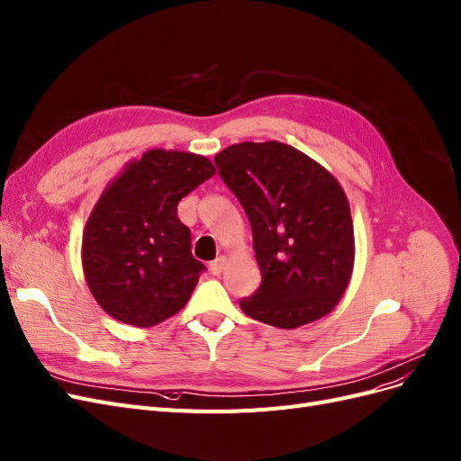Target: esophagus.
<instances>
[{
	"instance_id": "34e87169",
	"label": "esophagus",
	"mask_w": 461,
	"mask_h": 461,
	"mask_svg": "<svg viewBox=\"0 0 461 461\" xmlns=\"http://www.w3.org/2000/svg\"><path fill=\"white\" fill-rule=\"evenodd\" d=\"M226 262H228V258H226V257H218L216 260H212V262H211V266H209L211 274H212V276H220V274H221V270L226 268Z\"/></svg>"
}]
</instances>
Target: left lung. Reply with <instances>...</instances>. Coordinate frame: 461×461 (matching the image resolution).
Here are the masks:
<instances>
[{
  "mask_svg": "<svg viewBox=\"0 0 461 461\" xmlns=\"http://www.w3.org/2000/svg\"><path fill=\"white\" fill-rule=\"evenodd\" d=\"M214 162L249 216L262 274L241 310L281 330L330 314L354 266L343 187L316 160L279 141L235 143Z\"/></svg>",
  "mask_w": 461,
  "mask_h": 461,
  "instance_id": "8db88e82",
  "label": "left lung"
}]
</instances>
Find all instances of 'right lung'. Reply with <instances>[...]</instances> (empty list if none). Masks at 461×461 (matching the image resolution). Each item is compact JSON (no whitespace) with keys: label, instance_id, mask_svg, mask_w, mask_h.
<instances>
[{"label":"right lung","instance_id":"right-lung-1","mask_svg":"<svg viewBox=\"0 0 461 461\" xmlns=\"http://www.w3.org/2000/svg\"><path fill=\"white\" fill-rule=\"evenodd\" d=\"M214 172L206 157L151 149L101 193L86 221L82 266L109 316L151 328L187 304L204 264L191 255L177 203Z\"/></svg>","mask_w":461,"mask_h":461}]
</instances>
